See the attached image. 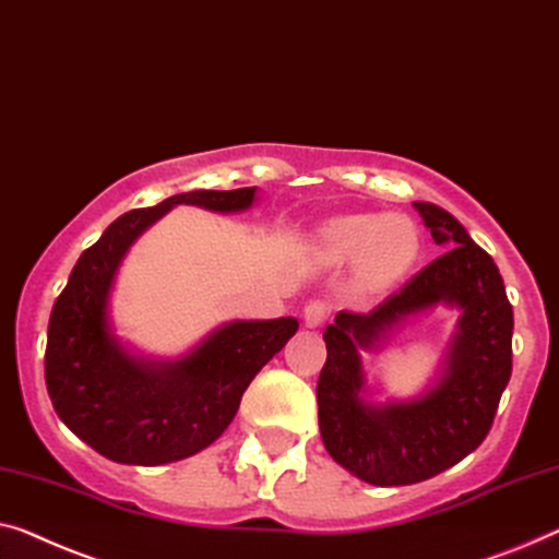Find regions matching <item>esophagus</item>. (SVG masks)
Returning a JSON list of instances; mask_svg holds the SVG:
<instances>
[{"label":"esophagus","instance_id":"esophagus-1","mask_svg":"<svg viewBox=\"0 0 559 559\" xmlns=\"http://www.w3.org/2000/svg\"><path fill=\"white\" fill-rule=\"evenodd\" d=\"M326 319H329V306L319 301V298H313V301H308L304 306V323L308 329H319Z\"/></svg>","mask_w":559,"mask_h":559}]
</instances>
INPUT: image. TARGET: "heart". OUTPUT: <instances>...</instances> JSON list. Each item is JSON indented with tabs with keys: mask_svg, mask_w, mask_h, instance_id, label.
<instances>
[{
	"mask_svg": "<svg viewBox=\"0 0 559 559\" xmlns=\"http://www.w3.org/2000/svg\"><path fill=\"white\" fill-rule=\"evenodd\" d=\"M321 253L329 263H354L364 288H386L412 269L419 253V228L412 218L344 215L323 226Z\"/></svg>",
	"mask_w": 559,
	"mask_h": 559,
	"instance_id": "1",
	"label": "heart"
}]
</instances>
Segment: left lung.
Instances as JSON below:
<instances>
[{"label": "left lung", "instance_id": "8db88e82", "mask_svg": "<svg viewBox=\"0 0 559 559\" xmlns=\"http://www.w3.org/2000/svg\"><path fill=\"white\" fill-rule=\"evenodd\" d=\"M414 207L447 251L373 311L336 313L323 331L329 356L316 386L323 447L377 487L416 485L472 454L492 429L512 373V304L492 255L444 207ZM437 302L460 307L461 321L436 386L409 403H366L360 352Z\"/></svg>", "mask_w": 559, "mask_h": 559}]
</instances>
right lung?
I'll list each match as a JSON object with an SVG mask.
<instances>
[{"label":"right lung","mask_w":559,"mask_h":559,"mask_svg":"<svg viewBox=\"0 0 559 559\" xmlns=\"http://www.w3.org/2000/svg\"><path fill=\"white\" fill-rule=\"evenodd\" d=\"M255 188L193 190L120 215L74 263L52 306L45 379L60 419L107 460L157 466L211 447L236 416L258 371L298 321H230L175 361L130 354L112 333L110 290L124 253L170 207L215 213L251 207Z\"/></svg>","instance_id":"obj_1"}]
</instances>
